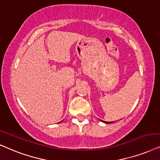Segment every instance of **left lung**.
I'll return each mask as SVG.
<instances>
[{
  "label": "left lung",
  "mask_w": 160,
  "mask_h": 160,
  "mask_svg": "<svg viewBox=\"0 0 160 160\" xmlns=\"http://www.w3.org/2000/svg\"><path fill=\"white\" fill-rule=\"evenodd\" d=\"M100 121H102V122H104V123H111L112 122H114V121H111V122H108V121H102V120H100Z\"/></svg>",
  "instance_id": "obj_1"
}]
</instances>
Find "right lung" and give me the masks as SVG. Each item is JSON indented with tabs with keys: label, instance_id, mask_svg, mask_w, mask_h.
I'll return each mask as SVG.
<instances>
[{
	"label": "right lung",
	"instance_id": "1",
	"mask_svg": "<svg viewBox=\"0 0 160 160\" xmlns=\"http://www.w3.org/2000/svg\"><path fill=\"white\" fill-rule=\"evenodd\" d=\"M61 122H59V123H61Z\"/></svg>",
	"mask_w": 160,
	"mask_h": 160
}]
</instances>
